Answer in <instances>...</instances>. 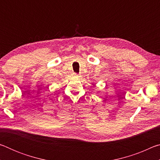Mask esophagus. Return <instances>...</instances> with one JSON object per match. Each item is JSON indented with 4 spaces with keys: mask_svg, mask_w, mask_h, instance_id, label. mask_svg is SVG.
Wrapping results in <instances>:
<instances>
[{
    "mask_svg": "<svg viewBox=\"0 0 160 160\" xmlns=\"http://www.w3.org/2000/svg\"><path fill=\"white\" fill-rule=\"evenodd\" d=\"M72 75H73V76H75V77L78 76V75L77 73H75V72H73V74H72Z\"/></svg>",
    "mask_w": 160,
    "mask_h": 160,
    "instance_id": "34e87169",
    "label": "esophagus"
}]
</instances>
